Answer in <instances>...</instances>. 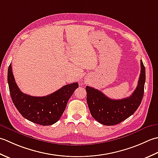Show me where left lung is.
I'll return each mask as SVG.
<instances>
[{
	"label": "left lung",
	"instance_id": "1",
	"mask_svg": "<svg viewBox=\"0 0 158 158\" xmlns=\"http://www.w3.org/2000/svg\"><path fill=\"white\" fill-rule=\"evenodd\" d=\"M140 74L136 89L131 96L122 99H112L98 89L86 86V102L92 117L104 125L120 123L139 107L144 95L145 67L140 60Z\"/></svg>",
	"mask_w": 158,
	"mask_h": 158
}]
</instances>
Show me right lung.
Here are the masks:
<instances>
[{
  "label": "right lung",
  "mask_w": 158,
  "mask_h": 158,
  "mask_svg": "<svg viewBox=\"0 0 158 158\" xmlns=\"http://www.w3.org/2000/svg\"><path fill=\"white\" fill-rule=\"evenodd\" d=\"M7 81L13 103L19 112L27 120L41 125H52L59 120L67 102L78 88V84L74 82L44 97L24 94L15 83L11 64L8 68Z\"/></svg>",
  "instance_id": "right-lung-1"
}]
</instances>
